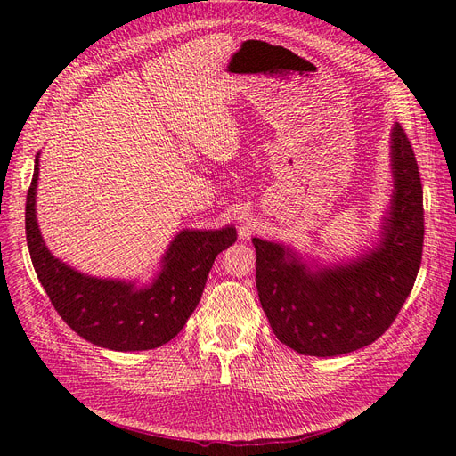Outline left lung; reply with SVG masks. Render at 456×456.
Wrapping results in <instances>:
<instances>
[{
  "label": "left lung",
  "mask_w": 456,
  "mask_h": 456,
  "mask_svg": "<svg viewBox=\"0 0 456 456\" xmlns=\"http://www.w3.org/2000/svg\"><path fill=\"white\" fill-rule=\"evenodd\" d=\"M394 194L379 243L360 258L310 266L293 249L253 238L256 289L273 335L305 355H340L375 342L402 310L422 260L424 209L415 151L392 129Z\"/></svg>",
  "instance_id": "obj_1"
}]
</instances>
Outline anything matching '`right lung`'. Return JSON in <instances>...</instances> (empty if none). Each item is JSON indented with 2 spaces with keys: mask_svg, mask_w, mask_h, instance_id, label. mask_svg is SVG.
Returning a JSON list of instances; mask_svg holds the SVG:
<instances>
[{
  "mask_svg": "<svg viewBox=\"0 0 456 456\" xmlns=\"http://www.w3.org/2000/svg\"><path fill=\"white\" fill-rule=\"evenodd\" d=\"M37 165L39 154L26 196V241L54 310L79 337L108 350H154L175 338L196 310L216 255L236 241V228L183 230L165 251L150 285L93 278L54 258L41 238L36 218Z\"/></svg>",
  "mask_w": 456,
  "mask_h": 456,
  "instance_id": "add662e5",
  "label": "right lung"
}]
</instances>
